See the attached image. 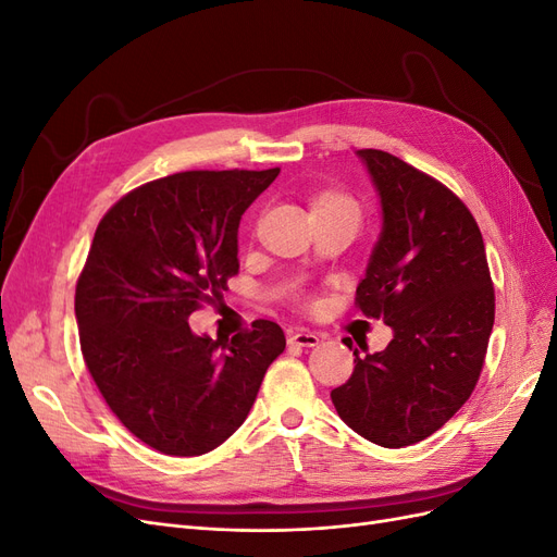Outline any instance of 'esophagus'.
<instances>
[{
    "label": "esophagus",
    "instance_id": "esophagus-1",
    "mask_svg": "<svg viewBox=\"0 0 557 557\" xmlns=\"http://www.w3.org/2000/svg\"><path fill=\"white\" fill-rule=\"evenodd\" d=\"M320 336L315 332H309V330H295L288 334V344L290 346H301V348H311V346H318Z\"/></svg>",
    "mask_w": 557,
    "mask_h": 557
}]
</instances>
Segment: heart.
<instances>
[{
  "instance_id": "1",
  "label": "heart",
  "mask_w": 557,
  "mask_h": 557,
  "mask_svg": "<svg viewBox=\"0 0 557 557\" xmlns=\"http://www.w3.org/2000/svg\"><path fill=\"white\" fill-rule=\"evenodd\" d=\"M309 211L311 215H320V213H358L356 201L350 197H346L339 190H320L311 197L309 201Z\"/></svg>"
}]
</instances>
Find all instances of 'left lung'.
Wrapping results in <instances>:
<instances>
[{"label":"left lung","mask_w":557,"mask_h":557,"mask_svg":"<svg viewBox=\"0 0 557 557\" xmlns=\"http://www.w3.org/2000/svg\"><path fill=\"white\" fill-rule=\"evenodd\" d=\"M381 201V234L356 305L383 318L393 342L356 356L332 404L367 442H423L469 399L495 323V290L474 215L446 185L416 166L364 148Z\"/></svg>","instance_id":"obj_1"}]
</instances>
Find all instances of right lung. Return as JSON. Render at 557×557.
<instances>
[{
    "mask_svg": "<svg viewBox=\"0 0 557 557\" xmlns=\"http://www.w3.org/2000/svg\"><path fill=\"white\" fill-rule=\"evenodd\" d=\"M278 172L150 181L97 225L76 283L83 360L117 420L164 455L190 458L230 440L285 348L272 320L225 342L188 325L239 272L242 215Z\"/></svg>",
    "mask_w": 557,
    "mask_h": 557,
    "instance_id": "add662e5",
    "label": "right lung"
}]
</instances>
